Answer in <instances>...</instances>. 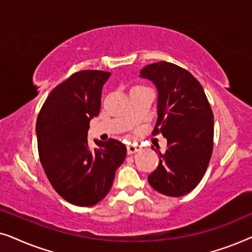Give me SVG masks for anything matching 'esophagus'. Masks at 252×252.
I'll return each instance as SVG.
<instances>
[{
    "instance_id": "esophagus-1",
    "label": "esophagus",
    "mask_w": 252,
    "mask_h": 252,
    "mask_svg": "<svg viewBox=\"0 0 252 252\" xmlns=\"http://www.w3.org/2000/svg\"><path fill=\"white\" fill-rule=\"evenodd\" d=\"M139 150H141V146H139V144H128L127 146V154L128 155L135 154Z\"/></svg>"
}]
</instances>
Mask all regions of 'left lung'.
<instances>
[{
	"mask_svg": "<svg viewBox=\"0 0 252 252\" xmlns=\"http://www.w3.org/2000/svg\"><path fill=\"white\" fill-rule=\"evenodd\" d=\"M140 78L157 89V123L154 134L166 137L159 164L148 181L160 194L179 197L202 180L213 148V113L202 85L187 70L158 62L140 71ZM153 148V147H151Z\"/></svg>",
	"mask_w": 252,
	"mask_h": 252,
	"instance_id": "left-lung-1",
	"label": "left lung"
}]
</instances>
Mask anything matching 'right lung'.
I'll use <instances>...</instances> for the list:
<instances>
[{
	"label": "right lung",
	"mask_w": 252,
	"mask_h": 252,
	"mask_svg": "<svg viewBox=\"0 0 252 252\" xmlns=\"http://www.w3.org/2000/svg\"><path fill=\"white\" fill-rule=\"evenodd\" d=\"M111 73L80 71L53 89L36 122L40 161L55 190L71 204L92 206L111 189L116 170L126 157L120 141L94 140L88 147L89 122L101 109L103 85Z\"/></svg>",
	"instance_id": "1"
}]
</instances>
